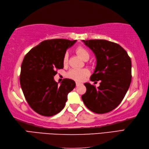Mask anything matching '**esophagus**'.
<instances>
[{
  "instance_id": "esophagus-1",
  "label": "esophagus",
  "mask_w": 149,
  "mask_h": 149,
  "mask_svg": "<svg viewBox=\"0 0 149 149\" xmlns=\"http://www.w3.org/2000/svg\"><path fill=\"white\" fill-rule=\"evenodd\" d=\"M80 84H81V83H79V82H76V86H79Z\"/></svg>"
}]
</instances>
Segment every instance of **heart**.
Returning a JSON list of instances; mask_svg holds the SVG:
<instances>
[{
    "label": "heart",
    "instance_id": "heart-1",
    "mask_svg": "<svg viewBox=\"0 0 149 149\" xmlns=\"http://www.w3.org/2000/svg\"><path fill=\"white\" fill-rule=\"evenodd\" d=\"M75 52L84 60H88L89 58L90 52L84 47L78 46L75 49ZM68 54L66 52L64 54V56H63V64H66L68 62ZM88 74H89V71L86 68H72L68 72L67 77L76 81H82L84 80V79L87 76Z\"/></svg>",
    "mask_w": 149,
    "mask_h": 149
}]
</instances>
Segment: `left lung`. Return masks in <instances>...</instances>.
<instances>
[{
	"instance_id": "1",
	"label": "left lung",
	"mask_w": 149,
	"mask_h": 149,
	"mask_svg": "<svg viewBox=\"0 0 149 149\" xmlns=\"http://www.w3.org/2000/svg\"><path fill=\"white\" fill-rule=\"evenodd\" d=\"M94 52L97 66L90 81L100 86L85 83L86 91L82 100L95 113H106L121 103L131 82V60L118 44L105 40H83Z\"/></svg>"
}]
</instances>
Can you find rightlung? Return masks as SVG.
Wrapping results in <instances>:
<instances>
[{
  "mask_svg": "<svg viewBox=\"0 0 149 149\" xmlns=\"http://www.w3.org/2000/svg\"><path fill=\"white\" fill-rule=\"evenodd\" d=\"M76 40L53 39L43 41L25 56L21 65L20 83L27 103L34 111L51 116L64 108L74 81L64 79L60 85L54 79L57 70L63 68L66 49Z\"/></svg>",
  "mask_w": 149,
  "mask_h": 149,
  "instance_id": "add662e5",
  "label": "right lung"
}]
</instances>
